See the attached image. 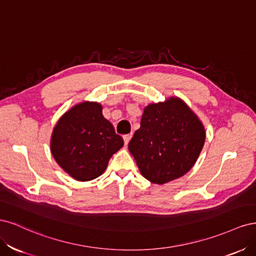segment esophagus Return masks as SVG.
I'll list each match as a JSON object with an SVG mask.
<instances>
[{
	"label": "esophagus",
	"instance_id": "obj_1",
	"mask_svg": "<svg viewBox=\"0 0 256 256\" xmlns=\"http://www.w3.org/2000/svg\"><path fill=\"white\" fill-rule=\"evenodd\" d=\"M131 136H132V134H125V136H122V138H124V142H125V145H128L129 141L131 140Z\"/></svg>",
	"mask_w": 256,
	"mask_h": 256
}]
</instances>
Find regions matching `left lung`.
<instances>
[{
  "mask_svg": "<svg viewBox=\"0 0 256 256\" xmlns=\"http://www.w3.org/2000/svg\"><path fill=\"white\" fill-rule=\"evenodd\" d=\"M203 122L180 97L144 108L138 128L128 144L141 174L164 184L187 174L205 143Z\"/></svg>",
  "mask_w": 256,
  "mask_h": 256,
  "instance_id": "left-lung-1",
  "label": "left lung"
}]
</instances>
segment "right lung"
<instances>
[{
  "label": "right lung",
  "instance_id": "add662e5",
  "mask_svg": "<svg viewBox=\"0 0 256 256\" xmlns=\"http://www.w3.org/2000/svg\"><path fill=\"white\" fill-rule=\"evenodd\" d=\"M122 145V138L104 118L102 106L82 102L60 116L52 131L50 150L69 176L88 182L106 171L110 158Z\"/></svg>",
  "mask_w": 256,
  "mask_h": 256
}]
</instances>
